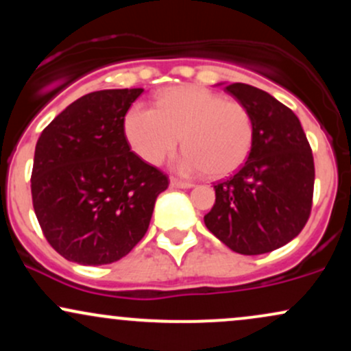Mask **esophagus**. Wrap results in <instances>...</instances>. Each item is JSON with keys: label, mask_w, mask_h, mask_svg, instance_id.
<instances>
[{"label": "esophagus", "mask_w": 351, "mask_h": 351, "mask_svg": "<svg viewBox=\"0 0 351 351\" xmlns=\"http://www.w3.org/2000/svg\"><path fill=\"white\" fill-rule=\"evenodd\" d=\"M170 186H171V188H180V189H188V188L195 186V184L188 183V181H181V180H178V178H171V180H170Z\"/></svg>", "instance_id": "34e87169"}]
</instances>
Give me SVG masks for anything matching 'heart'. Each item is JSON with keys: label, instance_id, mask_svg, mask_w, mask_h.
<instances>
[{"label": "heart", "instance_id": "b5f03b06", "mask_svg": "<svg viewBox=\"0 0 351 351\" xmlns=\"http://www.w3.org/2000/svg\"><path fill=\"white\" fill-rule=\"evenodd\" d=\"M125 136L143 162L158 165L178 147L173 162L183 175L206 171L223 178L239 170L254 143V120L243 104L196 86L171 87L156 99V108L136 104L127 112Z\"/></svg>", "mask_w": 351, "mask_h": 351}]
</instances>
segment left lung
Instances as JSON below:
<instances>
[{
  "label": "left lung",
  "instance_id": "8db88e82",
  "mask_svg": "<svg viewBox=\"0 0 351 351\" xmlns=\"http://www.w3.org/2000/svg\"><path fill=\"white\" fill-rule=\"evenodd\" d=\"M224 90L251 112L254 143L244 167L215 184L216 203L204 224L231 251L257 256L291 243L304 229L312 209L313 156L291 108L247 84Z\"/></svg>",
  "mask_w": 351,
  "mask_h": 351
}]
</instances>
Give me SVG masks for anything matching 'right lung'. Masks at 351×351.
Returning a JSON list of instances; mask_svg holds the SVG:
<instances>
[{"instance_id": "right-lung-1", "label": "right lung", "mask_w": 351, "mask_h": 351, "mask_svg": "<svg viewBox=\"0 0 351 351\" xmlns=\"http://www.w3.org/2000/svg\"><path fill=\"white\" fill-rule=\"evenodd\" d=\"M143 88L84 95L36 143L31 193L47 243L67 261L112 264L145 236L168 178L130 152L125 114Z\"/></svg>"}]
</instances>
